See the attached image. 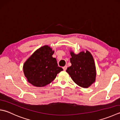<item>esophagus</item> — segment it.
<instances>
[{
    "label": "esophagus",
    "mask_w": 120,
    "mask_h": 120,
    "mask_svg": "<svg viewBox=\"0 0 120 120\" xmlns=\"http://www.w3.org/2000/svg\"><path fill=\"white\" fill-rule=\"evenodd\" d=\"M67 65H65V66L64 67H63V70H67Z\"/></svg>",
    "instance_id": "34e87169"
}]
</instances>
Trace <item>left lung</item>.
I'll return each mask as SVG.
<instances>
[{
    "mask_svg": "<svg viewBox=\"0 0 120 120\" xmlns=\"http://www.w3.org/2000/svg\"><path fill=\"white\" fill-rule=\"evenodd\" d=\"M71 66L66 72L77 85L88 88L96 81V69L93 57L90 51L86 50L79 54L70 50Z\"/></svg>",
    "mask_w": 120,
    "mask_h": 120,
    "instance_id": "left-lung-1",
    "label": "left lung"
}]
</instances>
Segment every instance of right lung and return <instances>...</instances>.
<instances>
[{"mask_svg": "<svg viewBox=\"0 0 120 120\" xmlns=\"http://www.w3.org/2000/svg\"><path fill=\"white\" fill-rule=\"evenodd\" d=\"M55 51L45 45L35 51L23 64V69L27 81L36 87H44L52 82L57 74L63 71L52 57Z\"/></svg>", "mask_w": 120, "mask_h": 120, "instance_id": "1", "label": "right lung"}]
</instances>
